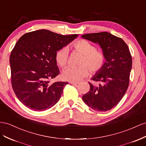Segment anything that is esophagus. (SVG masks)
Returning <instances> with one entry per match:
<instances>
[{
    "label": "esophagus",
    "mask_w": 146,
    "mask_h": 146,
    "mask_svg": "<svg viewBox=\"0 0 146 146\" xmlns=\"http://www.w3.org/2000/svg\"><path fill=\"white\" fill-rule=\"evenodd\" d=\"M69 83L70 84H72V85H76V84H78V82H70Z\"/></svg>",
    "instance_id": "34e87169"
}]
</instances>
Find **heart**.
Masks as SVG:
<instances>
[{
    "label": "heart",
    "mask_w": 146,
    "mask_h": 146,
    "mask_svg": "<svg viewBox=\"0 0 146 146\" xmlns=\"http://www.w3.org/2000/svg\"><path fill=\"white\" fill-rule=\"evenodd\" d=\"M74 50L83 54L78 68L68 67L63 70L62 77L66 80L70 82L79 81L83 78L88 76L90 70L95 74L103 68L106 57L103 52L97 50L96 46L84 39H80L73 44ZM56 61L58 64L64 68L69 61V50L66 47H62L57 51Z\"/></svg>",
    "instance_id": "heart-1"
}]
</instances>
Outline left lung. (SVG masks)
I'll list each match as a JSON object with an SVG mask.
<instances>
[{
	"label": "left lung",
	"mask_w": 146,
	"mask_h": 146,
	"mask_svg": "<svg viewBox=\"0 0 146 146\" xmlns=\"http://www.w3.org/2000/svg\"><path fill=\"white\" fill-rule=\"evenodd\" d=\"M82 37L99 45L106 57L103 68L92 78L101 84L94 86L90 83V91L82 100L94 111H109L118 104L128 87L132 68L129 48L121 38L107 32L86 34Z\"/></svg>",
	"instance_id": "1"
}]
</instances>
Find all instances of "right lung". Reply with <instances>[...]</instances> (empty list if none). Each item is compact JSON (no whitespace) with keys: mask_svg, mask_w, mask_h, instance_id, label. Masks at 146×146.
I'll list each match as a JSON object with an SVG mask.
<instances>
[{"mask_svg":"<svg viewBox=\"0 0 146 146\" xmlns=\"http://www.w3.org/2000/svg\"><path fill=\"white\" fill-rule=\"evenodd\" d=\"M77 37L40 29L19 38L10 56L11 85L16 96L26 107L43 111L60 100L68 82H50L60 74L55 56L58 50Z\"/></svg>","mask_w":146,"mask_h":146,"instance_id":"1","label":"right lung"}]
</instances>
